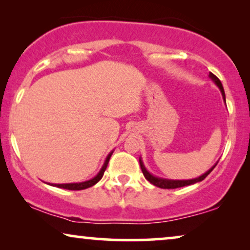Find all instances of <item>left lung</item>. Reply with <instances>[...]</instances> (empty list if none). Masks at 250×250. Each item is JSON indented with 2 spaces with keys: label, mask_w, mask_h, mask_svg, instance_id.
Here are the masks:
<instances>
[{
  "label": "left lung",
  "mask_w": 250,
  "mask_h": 250,
  "mask_svg": "<svg viewBox=\"0 0 250 250\" xmlns=\"http://www.w3.org/2000/svg\"><path fill=\"white\" fill-rule=\"evenodd\" d=\"M208 76H209L210 80L214 82L215 85H216V86L220 88V91H221V93H222V97H223V100L225 102L224 88H223V85H222V83H221V81L218 80V78L215 76L214 74H211V73H209V75H208ZM217 163L215 164V165L211 167V168L208 169L206 173H204L203 175H200L199 177H196V179H191V180H168V179H163V177H158V176L152 175V174L150 173L149 170L146 168L145 164H143L141 157H140V166H141L143 175H145L146 179L148 180L150 183L153 184V186L158 187V188H162V189H176V188L190 186V184H194V183H197V182H200V181H203L204 179H206V176L211 172V170L215 168V166L217 165Z\"/></svg>",
  "instance_id": "obj_1"
}]
</instances>
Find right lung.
Here are the masks:
<instances>
[{
  "instance_id": "right-lung-1",
  "label": "right lung",
  "mask_w": 250,
  "mask_h": 250,
  "mask_svg": "<svg viewBox=\"0 0 250 250\" xmlns=\"http://www.w3.org/2000/svg\"><path fill=\"white\" fill-rule=\"evenodd\" d=\"M112 152H114V150L108 153L107 158H105L104 165H102V167H101V169L99 170V173L97 174V175H95L94 177H92L91 180L84 181V182H77V183H61V184L49 183V184H50V186H53V187H57V188H62V189H66V190H84V189H87V188L93 187L94 184H97L99 181L102 179V176H104V173L105 168H107L109 159H110Z\"/></svg>"
}]
</instances>
